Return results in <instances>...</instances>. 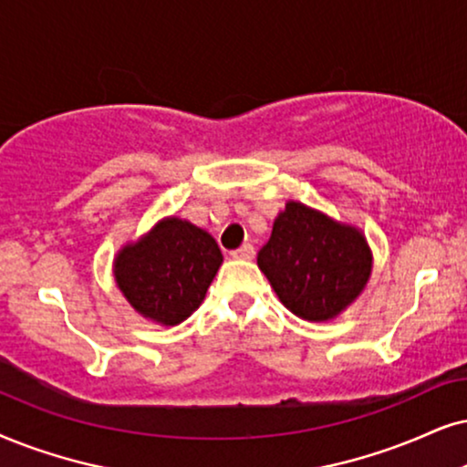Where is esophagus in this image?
I'll list each match as a JSON object with an SVG mask.
<instances>
[{
	"label": "esophagus",
	"instance_id": "1",
	"mask_svg": "<svg viewBox=\"0 0 467 467\" xmlns=\"http://www.w3.org/2000/svg\"><path fill=\"white\" fill-rule=\"evenodd\" d=\"M230 256L237 258V261H252V258H254V245H250V244L241 245L239 250H234L233 254H230Z\"/></svg>",
	"mask_w": 467,
	"mask_h": 467
}]
</instances>
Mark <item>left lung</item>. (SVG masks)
Instances as JSON below:
<instances>
[{"label":"left lung","mask_w":467,"mask_h":467,"mask_svg":"<svg viewBox=\"0 0 467 467\" xmlns=\"http://www.w3.org/2000/svg\"><path fill=\"white\" fill-rule=\"evenodd\" d=\"M256 263L277 299L312 323L342 315L373 274V252L362 230L299 200H288L277 213Z\"/></svg>","instance_id":"1"}]
</instances>
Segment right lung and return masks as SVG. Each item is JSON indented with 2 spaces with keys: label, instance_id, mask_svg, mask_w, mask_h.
Returning <instances> with one entry per match:
<instances>
[{
  "label": "right lung",
  "instance_id": "1",
  "mask_svg": "<svg viewBox=\"0 0 467 467\" xmlns=\"http://www.w3.org/2000/svg\"><path fill=\"white\" fill-rule=\"evenodd\" d=\"M223 256L217 241L182 217H161L114 256V280L146 321L179 326L204 302Z\"/></svg>",
  "mask_w": 467,
  "mask_h": 467
}]
</instances>
